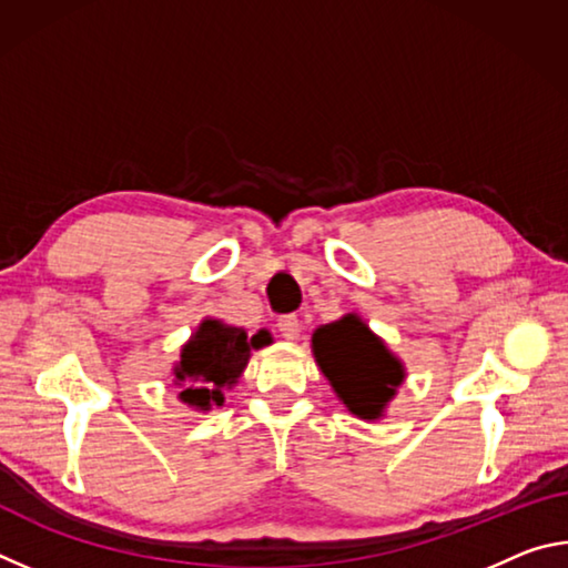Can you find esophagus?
I'll return each instance as SVG.
<instances>
[{
    "instance_id": "obj_1",
    "label": "esophagus",
    "mask_w": 568,
    "mask_h": 568,
    "mask_svg": "<svg viewBox=\"0 0 568 568\" xmlns=\"http://www.w3.org/2000/svg\"><path fill=\"white\" fill-rule=\"evenodd\" d=\"M277 331L285 341H295L297 335H301V321L295 318V315H283L281 321H277Z\"/></svg>"
}]
</instances>
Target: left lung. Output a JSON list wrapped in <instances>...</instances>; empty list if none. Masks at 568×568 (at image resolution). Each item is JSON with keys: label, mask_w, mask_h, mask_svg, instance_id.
I'll return each mask as SVG.
<instances>
[{"label": "left lung", "mask_w": 568, "mask_h": 568, "mask_svg": "<svg viewBox=\"0 0 568 568\" xmlns=\"http://www.w3.org/2000/svg\"><path fill=\"white\" fill-rule=\"evenodd\" d=\"M313 355L335 396L363 420L381 418L406 378L403 363L355 313L315 328Z\"/></svg>", "instance_id": "obj_1"}]
</instances>
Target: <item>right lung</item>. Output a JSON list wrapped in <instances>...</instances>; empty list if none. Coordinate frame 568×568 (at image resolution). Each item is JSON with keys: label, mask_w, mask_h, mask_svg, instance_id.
Listing matches in <instances>:
<instances>
[{"label": "right lung", "mask_w": 568, "mask_h": 568, "mask_svg": "<svg viewBox=\"0 0 568 568\" xmlns=\"http://www.w3.org/2000/svg\"><path fill=\"white\" fill-rule=\"evenodd\" d=\"M273 338L267 331L250 335L235 325L205 318L192 333V338L182 345L180 361L172 368L178 398L195 410H210L223 406L225 390L233 388L243 376L250 353L271 345Z\"/></svg>", "instance_id": "obj_1"}]
</instances>
